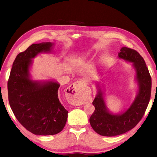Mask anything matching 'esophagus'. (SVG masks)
Instances as JSON below:
<instances>
[{
  "mask_svg": "<svg viewBox=\"0 0 157 157\" xmlns=\"http://www.w3.org/2000/svg\"><path fill=\"white\" fill-rule=\"evenodd\" d=\"M69 102L73 105H81L84 103L83 92L84 85L82 80H77L71 85L69 88Z\"/></svg>",
  "mask_w": 157,
  "mask_h": 157,
  "instance_id": "1",
  "label": "esophagus"
}]
</instances>
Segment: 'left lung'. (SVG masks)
Listing matches in <instances>:
<instances>
[{
  "mask_svg": "<svg viewBox=\"0 0 157 157\" xmlns=\"http://www.w3.org/2000/svg\"><path fill=\"white\" fill-rule=\"evenodd\" d=\"M118 56V58L132 63L138 90L128 109L115 114L107 107L104 92L98 84V93L92 102L95 111L90 118V123L95 132L103 136L121 135L134 128L143 117L151 98V78L144 58L137 51L127 47H122Z\"/></svg>",
  "mask_w": 157,
  "mask_h": 157,
  "instance_id": "1",
  "label": "left lung"
}]
</instances>
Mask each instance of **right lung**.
Here are the masks:
<instances>
[{"instance_id": "right-lung-1", "label": "right lung", "mask_w": 157, "mask_h": 157, "mask_svg": "<svg viewBox=\"0 0 157 157\" xmlns=\"http://www.w3.org/2000/svg\"><path fill=\"white\" fill-rule=\"evenodd\" d=\"M54 43L33 44L14 60L8 81V100L20 124L35 135L58 134L66 124L68 111L58 98L60 84L54 80H32L33 59L40 53H51Z\"/></svg>"}]
</instances>
